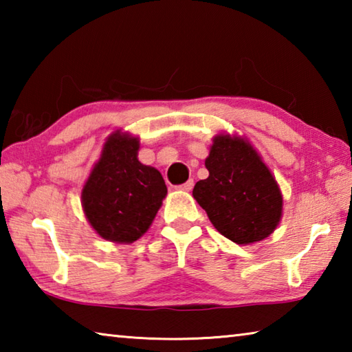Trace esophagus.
I'll return each instance as SVG.
<instances>
[{
    "label": "esophagus",
    "mask_w": 352,
    "mask_h": 352,
    "mask_svg": "<svg viewBox=\"0 0 352 352\" xmlns=\"http://www.w3.org/2000/svg\"><path fill=\"white\" fill-rule=\"evenodd\" d=\"M194 188V180H188L184 184H180V186H177V189L184 190V192H189L190 189Z\"/></svg>",
    "instance_id": "34e87169"
}]
</instances>
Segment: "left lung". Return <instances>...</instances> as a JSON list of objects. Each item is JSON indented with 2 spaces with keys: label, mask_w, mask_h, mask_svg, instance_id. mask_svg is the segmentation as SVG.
Masks as SVG:
<instances>
[{
  "label": "left lung",
  "mask_w": 352,
  "mask_h": 352,
  "mask_svg": "<svg viewBox=\"0 0 352 352\" xmlns=\"http://www.w3.org/2000/svg\"><path fill=\"white\" fill-rule=\"evenodd\" d=\"M210 175L192 195L220 234L239 245L264 241L283 217V194L245 136L217 133L205 160Z\"/></svg>",
  "instance_id": "left-lung-1"
}]
</instances>
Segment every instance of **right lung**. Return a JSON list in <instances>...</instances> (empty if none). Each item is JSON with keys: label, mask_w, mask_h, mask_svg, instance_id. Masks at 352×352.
<instances>
[{"label": "right lung", "mask_w": 352, "mask_h": 352, "mask_svg": "<svg viewBox=\"0 0 352 352\" xmlns=\"http://www.w3.org/2000/svg\"><path fill=\"white\" fill-rule=\"evenodd\" d=\"M140 138L116 130L82 188L83 214L102 239L132 243L151 228L168 188L158 169L138 160Z\"/></svg>", "instance_id": "obj_1"}]
</instances>
